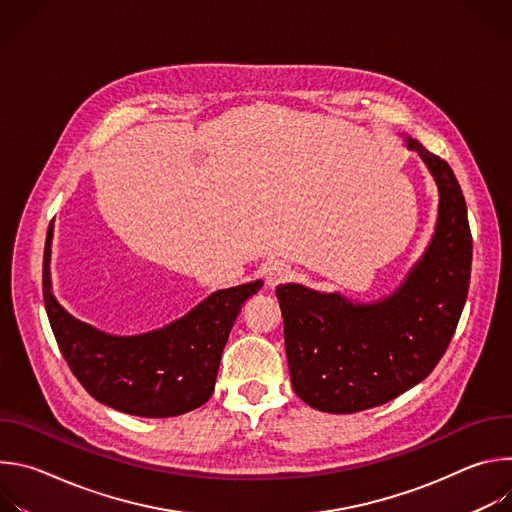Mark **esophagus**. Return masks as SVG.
Instances as JSON below:
<instances>
[{
  "label": "esophagus",
  "mask_w": 512,
  "mask_h": 512,
  "mask_svg": "<svg viewBox=\"0 0 512 512\" xmlns=\"http://www.w3.org/2000/svg\"><path fill=\"white\" fill-rule=\"evenodd\" d=\"M289 267L287 265H283V263H275V265H271L269 267V271H267V285L269 287H275V285H279L281 281H285L287 277H289Z\"/></svg>",
  "instance_id": "34e87169"
}]
</instances>
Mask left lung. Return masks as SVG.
<instances>
[{"instance_id":"obj_1","label":"left lung","mask_w":512,"mask_h":512,"mask_svg":"<svg viewBox=\"0 0 512 512\" xmlns=\"http://www.w3.org/2000/svg\"><path fill=\"white\" fill-rule=\"evenodd\" d=\"M405 141L431 172L440 206L433 239L401 285L371 304L300 283L275 289L291 385L326 413L371 409L421 383L444 356L468 298L472 235L462 188L446 160Z\"/></svg>"}]
</instances>
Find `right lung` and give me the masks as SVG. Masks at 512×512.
Wrapping results in <instances>:
<instances>
[{
  "label": "right lung",
  "mask_w": 512,
  "mask_h": 512,
  "mask_svg": "<svg viewBox=\"0 0 512 512\" xmlns=\"http://www.w3.org/2000/svg\"><path fill=\"white\" fill-rule=\"evenodd\" d=\"M48 227L42 291L58 348L72 375L99 403L139 417H174L206 403L241 306L263 281L218 289L180 320L137 336H115L70 316L50 283Z\"/></svg>",
  "instance_id": "obj_1"
}]
</instances>
